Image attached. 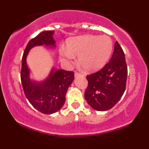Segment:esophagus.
<instances>
[{
  "instance_id": "esophagus-1",
  "label": "esophagus",
  "mask_w": 149,
  "mask_h": 149,
  "mask_svg": "<svg viewBox=\"0 0 149 149\" xmlns=\"http://www.w3.org/2000/svg\"><path fill=\"white\" fill-rule=\"evenodd\" d=\"M79 76H83V74H81V73H78V72H76L75 73V77H79Z\"/></svg>"
}]
</instances>
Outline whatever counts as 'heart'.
<instances>
[{
    "instance_id": "1",
    "label": "heart",
    "mask_w": 149,
    "mask_h": 149,
    "mask_svg": "<svg viewBox=\"0 0 149 149\" xmlns=\"http://www.w3.org/2000/svg\"><path fill=\"white\" fill-rule=\"evenodd\" d=\"M113 49V41L107 36L84 35L69 39L66 49L60 50L63 59L72 60L78 56V64L88 72L102 69L107 63Z\"/></svg>"
}]
</instances>
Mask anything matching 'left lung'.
I'll return each mask as SVG.
<instances>
[{
	"instance_id": "obj_1",
	"label": "left lung",
	"mask_w": 149,
	"mask_h": 149,
	"mask_svg": "<svg viewBox=\"0 0 149 149\" xmlns=\"http://www.w3.org/2000/svg\"><path fill=\"white\" fill-rule=\"evenodd\" d=\"M127 67L122 47L116 41L109 62L102 69L87 76L85 98L95 110L105 111L120 100L126 87Z\"/></svg>"
}]
</instances>
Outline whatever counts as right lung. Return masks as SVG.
Instances as JSON below:
<instances>
[{"instance_id":"right-lung-1","label":"right lung","mask_w":149,"mask_h":149,"mask_svg":"<svg viewBox=\"0 0 149 149\" xmlns=\"http://www.w3.org/2000/svg\"><path fill=\"white\" fill-rule=\"evenodd\" d=\"M54 31L40 32L27 44L22 61L21 81L27 100L33 107L44 114H52L60 110L66 101L68 88L74 80V73L52 66L45 79L37 80L31 78V71L26 62L29 52L36 46H45L54 49Z\"/></svg>"}]
</instances>
